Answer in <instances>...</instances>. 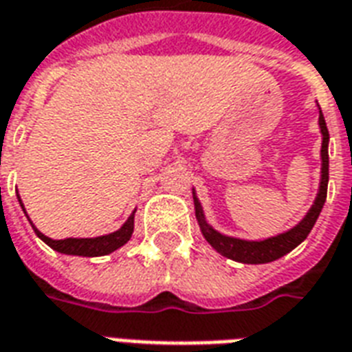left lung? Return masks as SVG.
<instances>
[{
	"label": "left lung",
	"instance_id": "left-lung-1",
	"mask_svg": "<svg viewBox=\"0 0 352 352\" xmlns=\"http://www.w3.org/2000/svg\"><path fill=\"white\" fill-rule=\"evenodd\" d=\"M319 129H321V134H323V144H321V182H319L318 197L314 201L312 208L308 210L307 216L299 221V225H295L294 229L262 241H249L223 236L206 223L203 208H201L199 201L194 194L195 216H197V221H199L201 232L218 253H221L230 260H236V262H243V264H267V262H273V260L280 258L286 253H289L292 249L297 248L310 234L316 219L319 218V212L325 205L327 186H329V129H327L325 118H323L321 111H319Z\"/></svg>",
	"mask_w": 352,
	"mask_h": 352
}]
</instances>
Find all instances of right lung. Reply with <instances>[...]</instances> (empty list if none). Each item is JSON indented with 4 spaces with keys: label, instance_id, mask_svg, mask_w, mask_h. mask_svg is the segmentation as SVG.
I'll use <instances>...</instances> for the list:
<instances>
[{
    "label": "right lung",
    "instance_id": "right-lung-1",
    "mask_svg": "<svg viewBox=\"0 0 352 352\" xmlns=\"http://www.w3.org/2000/svg\"><path fill=\"white\" fill-rule=\"evenodd\" d=\"M18 201L21 199L18 195ZM23 208V205H21ZM25 210V208H23ZM34 232L38 236L40 240L45 241L51 249H55L58 253L64 254H77V256H103V254H109L112 251H116L122 245H125L131 236H133L134 230V214H131V218L123 223V227L116 232H111L107 236H98V238H66V240H51L45 234H42L36 227L33 225Z\"/></svg>",
    "mask_w": 352,
    "mask_h": 352
}]
</instances>
